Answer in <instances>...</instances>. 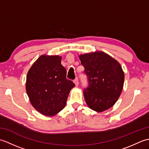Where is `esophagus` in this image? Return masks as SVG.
I'll return each instance as SVG.
<instances>
[{
  "mask_svg": "<svg viewBox=\"0 0 149 149\" xmlns=\"http://www.w3.org/2000/svg\"><path fill=\"white\" fill-rule=\"evenodd\" d=\"M74 83H75V85H76V86H78V84H79V81H78V78H77V77L75 78V79L74 80Z\"/></svg>",
  "mask_w": 149,
  "mask_h": 149,
  "instance_id": "34e87169",
  "label": "esophagus"
}]
</instances>
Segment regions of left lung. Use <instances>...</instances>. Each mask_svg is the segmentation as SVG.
I'll use <instances>...</instances> for the list:
<instances>
[{
  "instance_id": "obj_1",
  "label": "left lung",
  "mask_w": 149,
  "mask_h": 149,
  "mask_svg": "<svg viewBox=\"0 0 149 149\" xmlns=\"http://www.w3.org/2000/svg\"><path fill=\"white\" fill-rule=\"evenodd\" d=\"M88 79L83 91L90 109L102 112L112 107L122 92L124 74L120 63L102 52L79 56Z\"/></svg>"
}]
</instances>
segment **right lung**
Here are the masks:
<instances>
[{
	"instance_id": "obj_1",
	"label": "right lung",
	"mask_w": 149,
	"mask_h": 149,
	"mask_svg": "<svg viewBox=\"0 0 149 149\" xmlns=\"http://www.w3.org/2000/svg\"><path fill=\"white\" fill-rule=\"evenodd\" d=\"M58 56H42L29 69L26 91L33 107L42 115L53 116L64 108L75 84L66 78Z\"/></svg>"
}]
</instances>
